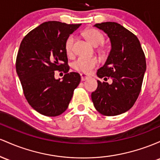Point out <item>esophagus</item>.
<instances>
[{"instance_id": "34e87169", "label": "esophagus", "mask_w": 160, "mask_h": 160, "mask_svg": "<svg viewBox=\"0 0 160 160\" xmlns=\"http://www.w3.org/2000/svg\"><path fill=\"white\" fill-rule=\"evenodd\" d=\"M80 75H81V78H82V81H85V80L88 79V78H90L88 75L85 74V73H81Z\"/></svg>"}]
</instances>
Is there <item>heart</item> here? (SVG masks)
I'll use <instances>...</instances> for the list:
<instances>
[{
    "label": "heart",
    "instance_id": "1",
    "mask_svg": "<svg viewBox=\"0 0 160 160\" xmlns=\"http://www.w3.org/2000/svg\"><path fill=\"white\" fill-rule=\"evenodd\" d=\"M84 36L88 40L92 45L98 46L103 44L104 41V36L101 32L94 28H89L84 32ZM75 37L70 35L66 39L65 43V50L69 56L72 54L73 44H74ZM98 64V60L95 57H79L75 60L72 63L73 69L76 71L84 73H88L92 69H94Z\"/></svg>",
    "mask_w": 160,
    "mask_h": 160
}]
</instances>
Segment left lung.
<instances>
[{"label":"left lung","mask_w":160,"mask_h":160,"mask_svg":"<svg viewBox=\"0 0 160 160\" xmlns=\"http://www.w3.org/2000/svg\"><path fill=\"white\" fill-rule=\"evenodd\" d=\"M109 38L111 50L104 65L98 70L99 78L112 79V84L98 81L91 94L95 109L104 116H117L133 107L142 85L146 60L136 35L117 22L95 24Z\"/></svg>","instance_id":"1"}]
</instances>
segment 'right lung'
Listing matches in <instances>:
<instances>
[{
  "label": "right lung",
  "instance_id": "obj_1",
  "mask_svg": "<svg viewBox=\"0 0 160 160\" xmlns=\"http://www.w3.org/2000/svg\"><path fill=\"white\" fill-rule=\"evenodd\" d=\"M82 24L48 21L32 30L22 39L16 69L27 101L35 110L47 116L65 112L79 85L81 76L68 72L66 39ZM63 71V81L54 78V71Z\"/></svg>",
  "mask_w": 160,
  "mask_h": 160
}]
</instances>
